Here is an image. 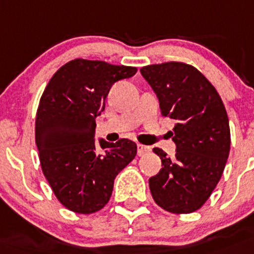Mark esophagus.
Here are the masks:
<instances>
[{"mask_svg":"<svg viewBox=\"0 0 254 254\" xmlns=\"http://www.w3.org/2000/svg\"><path fill=\"white\" fill-rule=\"evenodd\" d=\"M148 152H151V148L148 146H143V144H138V155L139 156H144Z\"/></svg>","mask_w":254,"mask_h":254,"instance_id":"obj_1","label":"esophagus"}]
</instances>
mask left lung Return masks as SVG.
Returning <instances> with one entry per match:
<instances>
[{"instance_id":"8db88e82","label":"left lung","mask_w":254,"mask_h":254,"mask_svg":"<svg viewBox=\"0 0 254 254\" xmlns=\"http://www.w3.org/2000/svg\"><path fill=\"white\" fill-rule=\"evenodd\" d=\"M140 73L155 91L161 114L176 120V157L153 148L161 169L148 181L152 197L168 212H195L216 189L229 157L231 139L223 102L192 65L168 62L142 67Z\"/></svg>"}]
</instances>
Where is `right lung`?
I'll return each mask as SVG.
<instances>
[{"instance_id":"right-lung-1","label":"right lung","mask_w":254,"mask_h":254,"mask_svg":"<svg viewBox=\"0 0 254 254\" xmlns=\"http://www.w3.org/2000/svg\"><path fill=\"white\" fill-rule=\"evenodd\" d=\"M137 68L74 59L55 72L36 116V144L42 172L67 209L90 214L108 203L114 181L137 155L130 139L95 143V119L116 81Z\"/></svg>"}]
</instances>
